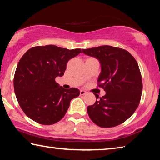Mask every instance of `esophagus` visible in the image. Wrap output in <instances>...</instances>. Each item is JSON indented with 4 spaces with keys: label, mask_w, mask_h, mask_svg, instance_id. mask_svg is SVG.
Instances as JSON below:
<instances>
[{
    "label": "esophagus",
    "mask_w": 160,
    "mask_h": 160,
    "mask_svg": "<svg viewBox=\"0 0 160 160\" xmlns=\"http://www.w3.org/2000/svg\"><path fill=\"white\" fill-rule=\"evenodd\" d=\"M86 93H87V92L85 91V90H81L80 92V95H85V94Z\"/></svg>",
    "instance_id": "1"
}]
</instances>
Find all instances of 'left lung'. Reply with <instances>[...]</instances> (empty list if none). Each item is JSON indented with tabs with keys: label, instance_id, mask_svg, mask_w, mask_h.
Returning <instances> with one entry per match:
<instances>
[{
	"label": "left lung",
	"instance_id": "8db88e82",
	"mask_svg": "<svg viewBox=\"0 0 160 160\" xmlns=\"http://www.w3.org/2000/svg\"><path fill=\"white\" fill-rule=\"evenodd\" d=\"M87 55L99 61L102 72L97 86L106 92L88 107L90 118L102 128L120 125L133 114L140 104L142 81L138 64L128 51L111 46L82 49Z\"/></svg>",
	"mask_w": 160,
	"mask_h": 160
}]
</instances>
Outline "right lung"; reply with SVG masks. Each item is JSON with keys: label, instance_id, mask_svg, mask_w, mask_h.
I'll list each match as a JSON object with an SVG mask.
<instances>
[{"label": "right lung", "instance_id": "obj_1", "mask_svg": "<svg viewBox=\"0 0 160 160\" xmlns=\"http://www.w3.org/2000/svg\"><path fill=\"white\" fill-rule=\"evenodd\" d=\"M82 52L55 45L34 47L22 56L16 68L14 90L24 113L43 125H52L63 118L70 102L80 95L77 88L66 90L56 82L63 76L68 61Z\"/></svg>", "mask_w": 160, "mask_h": 160}]
</instances>
